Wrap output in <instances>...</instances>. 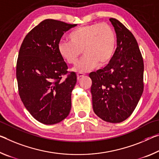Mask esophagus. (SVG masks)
<instances>
[{
    "label": "esophagus",
    "mask_w": 159,
    "mask_h": 159,
    "mask_svg": "<svg viewBox=\"0 0 159 159\" xmlns=\"http://www.w3.org/2000/svg\"><path fill=\"white\" fill-rule=\"evenodd\" d=\"M83 76H84V74H82V73H78V74H77V79H78V80H79L80 78L83 77Z\"/></svg>",
    "instance_id": "obj_1"
}]
</instances>
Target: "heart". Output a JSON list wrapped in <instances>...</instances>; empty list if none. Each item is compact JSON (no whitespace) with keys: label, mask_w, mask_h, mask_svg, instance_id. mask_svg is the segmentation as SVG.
I'll use <instances>...</instances> for the list:
<instances>
[{"label":"heart","mask_w":159,"mask_h":159,"mask_svg":"<svg viewBox=\"0 0 159 159\" xmlns=\"http://www.w3.org/2000/svg\"><path fill=\"white\" fill-rule=\"evenodd\" d=\"M69 39L70 42L61 40L58 43V52L68 64H75L83 50L84 57L74 69L79 73L107 65L114 56L117 44L115 30L107 24L79 27L70 32Z\"/></svg>","instance_id":"obj_1"}]
</instances>
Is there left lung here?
I'll return each mask as SVG.
<instances>
[{"mask_svg": "<svg viewBox=\"0 0 159 159\" xmlns=\"http://www.w3.org/2000/svg\"><path fill=\"white\" fill-rule=\"evenodd\" d=\"M117 34V49L109 64L91 72L93 111L107 122L127 119L143 90V61L134 35L117 19L110 18Z\"/></svg>", "mask_w": 159, "mask_h": 159, "instance_id": "8db88e82", "label": "left lung"}]
</instances>
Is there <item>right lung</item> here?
<instances>
[{
	"label": "right lung",
	"mask_w": 159,
	"mask_h": 159,
	"mask_svg": "<svg viewBox=\"0 0 159 159\" xmlns=\"http://www.w3.org/2000/svg\"><path fill=\"white\" fill-rule=\"evenodd\" d=\"M76 25L44 20L26 35L20 49L16 66L20 97L32 117L42 124L61 122L71 108L76 74L71 72L63 79L68 66L57 46L64 32Z\"/></svg>",
	"instance_id": "add662e5"
}]
</instances>
